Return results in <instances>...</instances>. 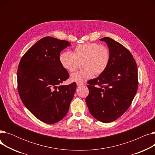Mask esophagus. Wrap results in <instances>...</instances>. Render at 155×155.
I'll use <instances>...</instances> for the list:
<instances>
[{"label":"esophagus","mask_w":155,"mask_h":155,"mask_svg":"<svg viewBox=\"0 0 155 155\" xmlns=\"http://www.w3.org/2000/svg\"><path fill=\"white\" fill-rule=\"evenodd\" d=\"M77 86H78V87H80V86H82V85H84V84H79V83H77Z\"/></svg>","instance_id":"1"}]
</instances>
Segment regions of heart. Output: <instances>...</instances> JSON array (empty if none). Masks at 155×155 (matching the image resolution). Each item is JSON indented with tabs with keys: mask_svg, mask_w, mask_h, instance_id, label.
Here are the masks:
<instances>
[{
	"mask_svg": "<svg viewBox=\"0 0 155 155\" xmlns=\"http://www.w3.org/2000/svg\"><path fill=\"white\" fill-rule=\"evenodd\" d=\"M110 51L107 47L97 43H85L77 46L73 53L66 51L59 56L62 67L68 71H75L80 62L83 70L72 73L70 80L82 84L95 75L105 71L110 62Z\"/></svg>",
	"mask_w": 155,
	"mask_h": 155,
	"instance_id": "heart-1",
	"label": "heart"
}]
</instances>
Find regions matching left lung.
<instances>
[{
  "mask_svg": "<svg viewBox=\"0 0 155 155\" xmlns=\"http://www.w3.org/2000/svg\"><path fill=\"white\" fill-rule=\"evenodd\" d=\"M100 40L109 48L110 62L104 72L88 82L89 94L85 101L94 118L109 123L131 105L138 86L137 68L133 56L121 44L110 38Z\"/></svg>",
  "mask_w": 155,
  "mask_h": 155,
  "instance_id": "1",
  "label": "left lung"
}]
</instances>
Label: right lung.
Masks as SVG:
<instances>
[{"instance_id":"add662e5","label":"right lung","mask_w":155,"mask_h":155,"mask_svg":"<svg viewBox=\"0 0 155 155\" xmlns=\"http://www.w3.org/2000/svg\"><path fill=\"white\" fill-rule=\"evenodd\" d=\"M71 46L64 40L47 36L31 46L18 70V92L26 107L47 124L61 120L67 114L77 85H61L69 74L59 61L60 53Z\"/></svg>"}]
</instances>
